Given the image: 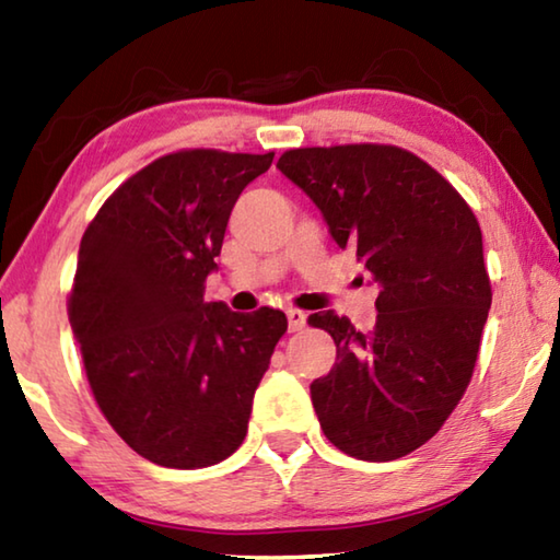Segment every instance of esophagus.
Masks as SVG:
<instances>
[{
	"label": "esophagus",
	"mask_w": 560,
	"mask_h": 560,
	"mask_svg": "<svg viewBox=\"0 0 560 560\" xmlns=\"http://www.w3.org/2000/svg\"><path fill=\"white\" fill-rule=\"evenodd\" d=\"M287 318H289V330L291 334H296V330H301L303 326H306V314H303V311H299V308H289L287 311Z\"/></svg>",
	"instance_id": "obj_1"
}]
</instances>
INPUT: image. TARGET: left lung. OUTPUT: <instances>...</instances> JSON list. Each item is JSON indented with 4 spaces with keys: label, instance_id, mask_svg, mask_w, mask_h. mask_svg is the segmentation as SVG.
I'll use <instances>...</instances> for the list:
<instances>
[{
    "label": "left lung",
    "instance_id": "8db88e82",
    "mask_svg": "<svg viewBox=\"0 0 560 560\" xmlns=\"http://www.w3.org/2000/svg\"><path fill=\"white\" fill-rule=\"evenodd\" d=\"M277 167L381 287L371 334L314 314L336 365L311 383L326 438L365 462L422 447L471 381L491 308L481 230L457 189L395 145L287 150Z\"/></svg>",
    "mask_w": 560,
    "mask_h": 560
}]
</instances>
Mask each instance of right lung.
Listing matches in <instances>:
<instances>
[{
    "instance_id": "right-lung-1",
    "label": "right lung",
    "mask_w": 560,
    "mask_h": 560,
    "mask_svg": "<svg viewBox=\"0 0 560 560\" xmlns=\"http://www.w3.org/2000/svg\"><path fill=\"white\" fill-rule=\"evenodd\" d=\"M273 153L185 150L126 179L81 240L69 318L101 412L130 450L170 469L222 462L287 316L205 301L242 189Z\"/></svg>"
}]
</instances>
